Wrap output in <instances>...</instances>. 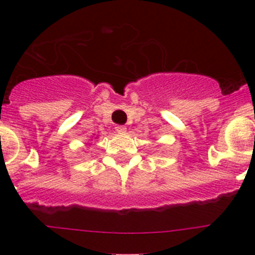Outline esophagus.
Here are the masks:
<instances>
[{
  "mask_svg": "<svg viewBox=\"0 0 255 255\" xmlns=\"http://www.w3.org/2000/svg\"><path fill=\"white\" fill-rule=\"evenodd\" d=\"M115 130H116L117 132H125V131H126V126H124V125H117L116 128H115Z\"/></svg>",
  "mask_w": 255,
  "mask_h": 255,
  "instance_id": "34e87169",
  "label": "esophagus"
}]
</instances>
